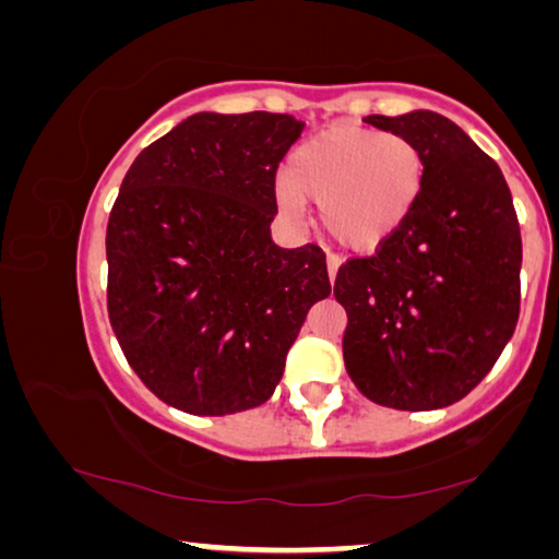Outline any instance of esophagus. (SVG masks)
<instances>
[{"label": "esophagus", "instance_id": "obj_1", "mask_svg": "<svg viewBox=\"0 0 559 559\" xmlns=\"http://www.w3.org/2000/svg\"><path fill=\"white\" fill-rule=\"evenodd\" d=\"M326 271H329V281L334 283V278H336V271H340V258H336V255H329V258H326Z\"/></svg>", "mask_w": 559, "mask_h": 559}]
</instances>
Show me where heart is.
I'll list each match as a JSON object with an SVG mask.
<instances>
[{
	"label": "heart",
	"instance_id": "obj_1",
	"mask_svg": "<svg viewBox=\"0 0 559 559\" xmlns=\"http://www.w3.org/2000/svg\"><path fill=\"white\" fill-rule=\"evenodd\" d=\"M428 179V156L400 133L361 126H332L290 154L276 202L290 219L306 202L319 204L321 225L342 248L372 253L418 207Z\"/></svg>",
	"mask_w": 559,
	"mask_h": 559
}]
</instances>
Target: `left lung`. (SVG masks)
Here are the masks:
<instances>
[{
	"instance_id": "1",
	"label": "left lung",
	"mask_w": 559,
	"mask_h": 559,
	"mask_svg": "<svg viewBox=\"0 0 559 559\" xmlns=\"http://www.w3.org/2000/svg\"><path fill=\"white\" fill-rule=\"evenodd\" d=\"M423 146L428 179L407 223L336 273L344 367L395 411L459 403L489 374L519 319L522 235L507 179L445 116H367Z\"/></svg>"
}]
</instances>
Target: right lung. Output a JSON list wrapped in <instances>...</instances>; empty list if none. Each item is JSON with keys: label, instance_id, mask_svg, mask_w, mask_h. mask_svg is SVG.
Masks as SVG:
<instances>
[{"label": "right lung", "instance_id": "obj_1", "mask_svg": "<svg viewBox=\"0 0 559 559\" xmlns=\"http://www.w3.org/2000/svg\"><path fill=\"white\" fill-rule=\"evenodd\" d=\"M304 121L194 114L126 171L106 230L108 319L139 380L190 415L263 405L309 309L317 246L278 248L276 169Z\"/></svg>", "mask_w": 559, "mask_h": 559}]
</instances>
